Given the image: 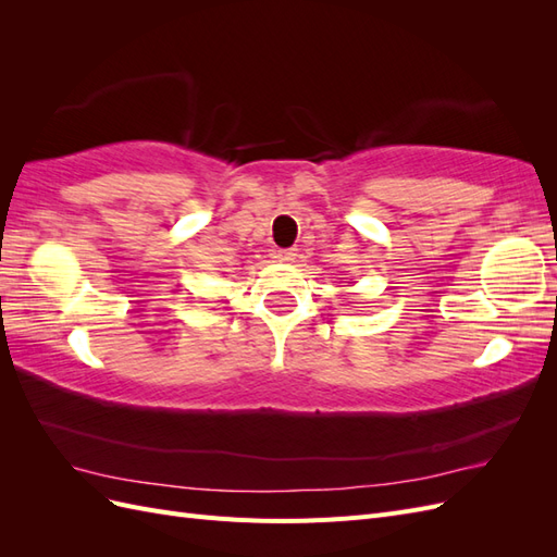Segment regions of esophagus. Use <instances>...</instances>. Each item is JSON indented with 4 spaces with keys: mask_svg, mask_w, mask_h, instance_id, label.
<instances>
[{
    "mask_svg": "<svg viewBox=\"0 0 557 557\" xmlns=\"http://www.w3.org/2000/svg\"><path fill=\"white\" fill-rule=\"evenodd\" d=\"M274 258H276L278 262H285V264H290V262H295V258H297V252H295L293 248H288V250H276V252H274Z\"/></svg>",
    "mask_w": 557,
    "mask_h": 557,
    "instance_id": "obj_1",
    "label": "esophagus"
}]
</instances>
